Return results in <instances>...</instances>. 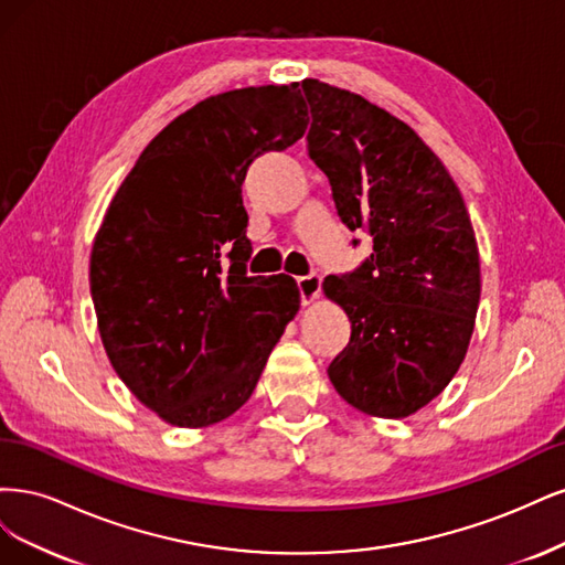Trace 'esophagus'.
<instances>
[{"mask_svg":"<svg viewBox=\"0 0 565 565\" xmlns=\"http://www.w3.org/2000/svg\"><path fill=\"white\" fill-rule=\"evenodd\" d=\"M296 284H298V290H300L302 305H309V302L319 298V294H321V277L317 275V271H309V275L298 277Z\"/></svg>","mask_w":565,"mask_h":565,"instance_id":"1","label":"esophagus"}]
</instances>
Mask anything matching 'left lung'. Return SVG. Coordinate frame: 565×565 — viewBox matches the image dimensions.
<instances>
[{"instance_id": "1", "label": "left lung", "mask_w": 565, "mask_h": 565, "mask_svg": "<svg viewBox=\"0 0 565 565\" xmlns=\"http://www.w3.org/2000/svg\"><path fill=\"white\" fill-rule=\"evenodd\" d=\"M302 94L307 154L329 178L340 223L371 236L369 258L321 284L352 323L329 377L356 411L406 417L465 359L481 298L475 230L458 185L408 124L319 79H305Z\"/></svg>"}]
</instances>
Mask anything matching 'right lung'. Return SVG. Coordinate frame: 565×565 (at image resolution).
<instances>
[{"label": "right lung", "instance_id": "obj_1", "mask_svg": "<svg viewBox=\"0 0 565 565\" xmlns=\"http://www.w3.org/2000/svg\"><path fill=\"white\" fill-rule=\"evenodd\" d=\"M307 121L296 84L211 96L142 150L105 213L90 250L98 331L126 387L171 425L239 411L298 312L294 277H248L242 185Z\"/></svg>", "mask_w": 565, "mask_h": 565}]
</instances>
